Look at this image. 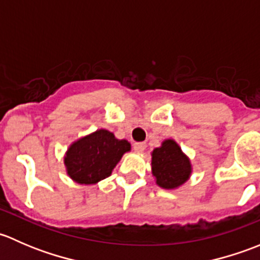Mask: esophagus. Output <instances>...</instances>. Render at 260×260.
Returning a JSON list of instances; mask_svg holds the SVG:
<instances>
[{
  "label": "esophagus",
  "mask_w": 260,
  "mask_h": 260,
  "mask_svg": "<svg viewBox=\"0 0 260 260\" xmlns=\"http://www.w3.org/2000/svg\"><path fill=\"white\" fill-rule=\"evenodd\" d=\"M146 143H143V142H137V143H135V145H133V149H135L136 152H143L146 149Z\"/></svg>",
  "instance_id": "34e87169"
}]
</instances>
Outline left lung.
Instances as JSON below:
<instances>
[{"label": "left lung", "instance_id": "1", "mask_svg": "<svg viewBox=\"0 0 260 260\" xmlns=\"http://www.w3.org/2000/svg\"><path fill=\"white\" fill-rule=\"evenodd\" d=\"M152 174L158 186L175 188L190 177L191 165L179 145L167 140L152 152Z\"/></svg>", "mask_w": 260, "mask_h": 260}]
</instances>
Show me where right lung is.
<instances>
[{
    "label": "right lung",
    "instance_id": "right-lung-1",
    "mask_svg": "<svg viewBox=\"0 0 260 260\" xmlns=\"http://www.w3.org/2000/svg\"><path fill=\"white\" fill-rule=\"evenodd\" d=\"M129 149L125 140H117L109 131H96L69 147L64 158L68 175L78 183H96L112 174Z\"/></svg>",
    "mask_w": 260,
    "mask_h": 260
}]
</instances>
